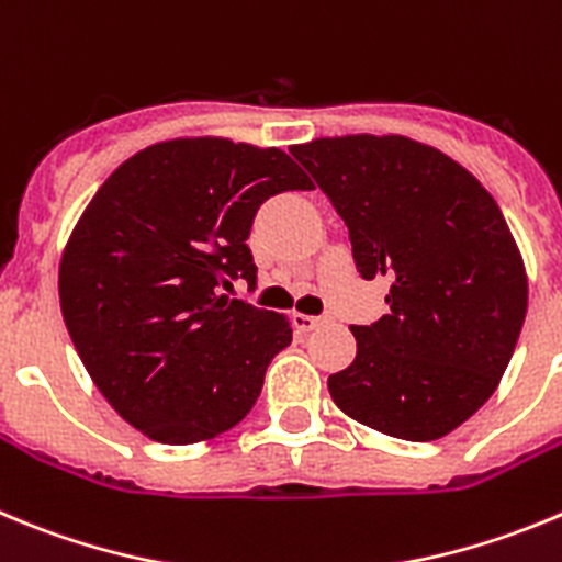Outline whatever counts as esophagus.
I'll return each mask as SVG.
<instances>
[{
    "instance_id": "esophagus-1",
    "label": "esophagus",
    "mask_w": 562,
    "mask_h": 562,
    "mask_svg": "<svg viewBox=\"0 0 562 562\" xmlns=\"http://www.w3.org/2000/svg\"><path fill=\"white\" fill-rule=\"evenodd\" d=\"M328 321H331V317H328V315H321V317H315V315H292V323H295L297 331H315L317 326H323V323H328Z\"/></svg>"
}]
</instances>
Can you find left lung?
<instances>
[{"mask_svg":"<svg viewBox=\"0 0 562 562\" xmlns=\"http://www.w3.org/2000/svg\"><path fill=\"white\" fill-rule=\"evenodd\" d=\"M348 225L362 278L387 276L390 312L353 326L334 404L401 440H437L502 382L527 317V270L502 209L446 153L406 136L290 147Z\"/></svg>","mask_w":562,"mask_h":562,"instance_id":"8db88e82","label":"left lung"}]
</instances>
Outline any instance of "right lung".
Returning a JSON list of instances; mask_svg holds the SVG:
<instances>
[{
	"mask_svg": "<svg viewBox=\"0 0 562 562\" xmlns=\"http://www.w3.org/2000/svg\"><path fill=\"white\" fill-rule=\"evenodd\" d=\"M312 189L278 147L172 138L127 158L66 241V328L97 390L150 440H209L254 409L284 315L228 295L256 286L247 247L267 198Z\"/></svg>",
	"mask_w": 562,
	"mask_h": 562,
	"instance_id": "right-lung-1",
	"label": "right lung"
}]
</instances>
